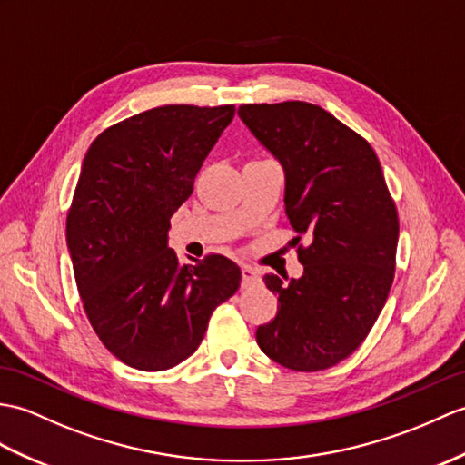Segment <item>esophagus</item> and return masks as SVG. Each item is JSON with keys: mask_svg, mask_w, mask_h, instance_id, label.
Here are the masks:
<instances>
[{"mask_svg": "<svg viewBox=\"0 0 465 465\" xmlns=\"http://www.w3.org/2000/svg\"><path fill=\"white\" fill-rule=\"evenodd\" d=\"M259 282H262V273L257 272V269L245 265L242 267V287L243 289H250L253 285H257Z\"/></svg>", "mask_w": 465, "mask_h": 465, "instance_id": "1", "label": "esophagus"}]
</instances>
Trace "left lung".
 <instances>
[{"label": "left lung", "instance_id": "1", "mask_svg": "<svg viewBox=\"0 0 465 465\" xmlns=\"http://www.w3.org/2000/svg\"><path fill=\"white\" fill-rule=\"evenodd\" d=\"M237 114L283 166L293 242H309L297 250L299 279L263 277L279 305L257 327V344L285 369L325 371L361 347L386 303L396 206L372 146L321 106L242 104Z\"/></svg>", "mask_w": 465, "mask_h": 465}]
</instances>
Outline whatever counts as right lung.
Masks as SVG:
<instances>
[{
  "label": "right lung",
  "mask_w": 465,
  "mask_h": 465,
  "mask_svg": "<svg viewBox=\"0 0 465 465\" xmlns=\"http://www.w3.org/2000/svg\"><path fill=\"white\" fill-rule=\"evenodd\" d=\"M233 104H166L93 140L67 213L74 282L96 337L118 361L156 372L196 352L213 309L242 282L212 253L180 265L170 218L192 196Z\"/></svg>",
  "instance_id": "obj_1"
}]
</instances>
